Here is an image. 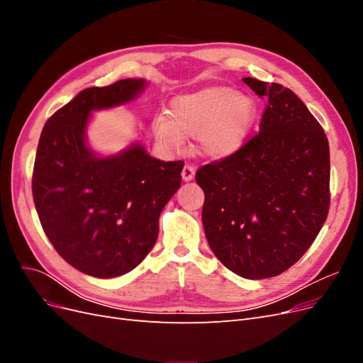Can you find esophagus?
I'll use <instances>...</instances> for the list:
<instances>
[{
	"label": "esophagus",
	"instance_id": "1",
	"mask_svg": "<svg viewBox=\"0 0 363 363\" xmlns=\"http://www.w3.org/2000/svg\"><path fill=\"white\" fill-rule=\"evenodd\" d=\"M194 175H195L194 167H191V164H184V168L182 171V179L184 182H191L194 179Z\"/></svg>",
	"mask_w": 363,
	"mask_h": 363
}]
</instances>
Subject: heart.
<instances>
[{"mask_svg": "<svg viewBox=\"0 0 363 363\" xmlns=\"http://www.w3.org/2000/svg\"><path fill=\"white\" fill-rule=\"evenodd\" d=\"M256 115V104L233 87L211 86L177 96L171 104V121L160 118L157 138L169 147H179L183 138H199L204 156L224 159L244 144Z\"/></svg>", "mask_w": 363, "mask_h": 363, "instance_id": "obj_1", "label": "heart"}]
</instances>
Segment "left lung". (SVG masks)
<instances>
[{"instance_id":"obj_1","label":"left lung","mask_w":363,"mask_h":363,"mask_svg":"<svg viewBox=\"0 0 363 363\" xmlns=\"http://www.w3.org/2000/svg\"><path fill=\"white\" fill-rule=\"evenodd\" d=\"M267 98L259 133L232 156L200 167L203 225L213 255L238 276H279L313 244L330 206V150L291 89L242 79Z\"/></svg>"}]
</instances>
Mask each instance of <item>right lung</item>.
<instances>
[{
    "mask_svg": "<svg viewBox=\"0 0 363 363\" xmlns=\"http://www.w3.org/2000/svg\"><path fill=\"white\" fill-rule=\"evenodd\" d=\"M144 86L125 79L87 87L40 133L31 191L42 228L71 267L92 277L123 276L145 259L182 183V160H157L139 144L98 157L86 145L91 112L128 103Z\"/></svg>",
    "mask_w": 363,
    "mask_h": 363,
    "instance_id": "right-lung-1",
    "label": "right lung"
}]
</instances>
